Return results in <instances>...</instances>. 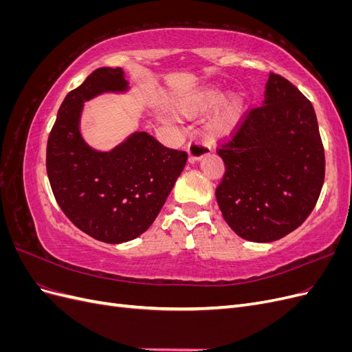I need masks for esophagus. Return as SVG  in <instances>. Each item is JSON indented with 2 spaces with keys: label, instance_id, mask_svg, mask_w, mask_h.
Segmentation results:
<instances>
[{
  "label": "esophagus",
  "instance_id": "34e87169",
  "mask_svg": "<svg viewBox=\"0 0 352 352\" xmlns=\"http://www.w3.org/2000/svg\"><path fill=\"white\" fill-rule=\"evenodd\" d=\"M211 153V146L210 144L199 141V140H192L188 144V157L189 162H198L202 157H206Z\"/></svg>",
  "mask_w": 352,
  "mask_h": 352
}]
</instances>
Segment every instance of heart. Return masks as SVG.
Listing matches in <instances>:
<instances>
[{
  "instance_id": "1",
  "label": "heart",
  "mask_w": 352,
  "mask_h": 352,
  "mask_svg": "<svg viewBox=\"0 0 352 352\" xmlns=\"http://www.w3.org/2000/svg\"><path fill=\"white\" fill-rule=\"evenodd\" d=\"M220 97L219 88L212 85H206L198 89L190 91L179 97L173 107L184 116H195L207 110ZM245 111L243 100L238 92H228L219 100L217 105L208 117V131L214 136H228L236 129Z\"/></svg>"
}]
</instances>
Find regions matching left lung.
Returning a JSON list of instances; mask_svg holds the SVG:
<instances>
[{"mask_svg":"<svg viewBox=\"0 0 352 352\" xmlns=\"http://www.w3.org/2000/svg\"><path fill=\"white\" fill-rule=\"evenodd\" d=\"M217 154L226 166L216 189L232 230L252 242L286 236L310 216L324 182V148L313 104L280 74Z\"/></svg>","mask_w":352,"mask_h":352,"instance_id":"obj_1","label":"left lung"}]
</instances>
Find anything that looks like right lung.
<instances>
[{"mask_svg":"<svg viewBox=\"0 0 352 352\" xmlns=\"http://www.w3.org/2000/svg\"><path fill=\"white\" fill-rule=\"evenodd\" d=\"M129 88L120 67L92 72L61 102L47 144V173L74 226L107 243L132 241L153 225L186 164L185 151L135 132L111 151H97L80 133L83 102Z\"/></svg>","mask_w":352,"mask_h":352,"instance_id":"add662e5","label":"right lung"}]
</instances>
